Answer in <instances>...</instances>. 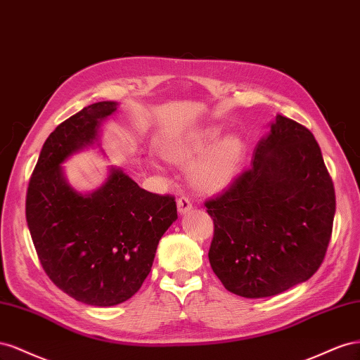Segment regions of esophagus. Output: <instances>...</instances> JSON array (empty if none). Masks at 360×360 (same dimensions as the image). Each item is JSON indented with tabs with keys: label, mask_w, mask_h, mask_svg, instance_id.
<instances>
[{
	"label": "esophagus",
	"mask_w": 360,
	"mask_h": 360,
	"mask_svg": "<svg viewBox=\"0 0 360 360\" xmlns=\"http://www.w3.org/2000/svg\"><path fill=\"white\" fill-rule=\"evenodd\" d=\"M176 205H178L179 214H186V212H188V211L193 208V205H191L190 199H188V198H184V196L176 200Z\"/></svg>",
	"instance_id": "34e87169"
}]
</instances>
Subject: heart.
Instances as JSON below:
<instances>
[{"label": "heart", "mask_w": 360, "mask_h": 360, "mask_svg": "<svg viewBox=\"0 0 360 360\" xmlns=\"http://www.w3.org/2000/svg\"><path fill=\"white\" fill-rule=\"evenodd\" d=\"M217 137L219 131L210 129L196 139L179 141L169 149V158L178 164H188L205 151L207 152L191 167L193 182L207 191L220 190L228 186L240 170L243 161L244 146L238 137H224L212 148L210 146Z\"/></svg>", "instance_id": "obj_1"}]
</instances>
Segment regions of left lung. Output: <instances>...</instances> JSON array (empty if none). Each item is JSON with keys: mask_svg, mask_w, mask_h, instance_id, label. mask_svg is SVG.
<instances>
[{"mask_svg": "<svg viewBox=\"0 0 360 360\" xmlns=\"http://www.w3.org/2000/svg\"><path fill=\"white\" fill-rule=\"evenodd\" d=\"M214 221L208 252L224 288L271 297L320 269L335 217V188L312 132L277 115L252 166L205 202Z\"/></svg>", "mask_w": 360, "mask_h": 360, "instance_id": "8db88e82", "label": "left lung"}]
</instances>
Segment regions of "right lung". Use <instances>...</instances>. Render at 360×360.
<instances>
[{"mask_svg":"<svg viewBox=\"0 0 360 360\" xmlns=\"http://www.w3.org/2000/svg\"><path fill=\"white\" fill-rule=\"evenodd\" d=\"M117 102L84 107L51 132L40 150L25 200L39 261L58 288L91 306L131 299L148 277L158 243L178 219L173 196L139 187L122 169L83 194L68 182L61 162L94 145Z\"/></svg>","mask_w":360,"mask_h":360,"instance_id":"obj_1","label":"right lung"}]
</instances>
